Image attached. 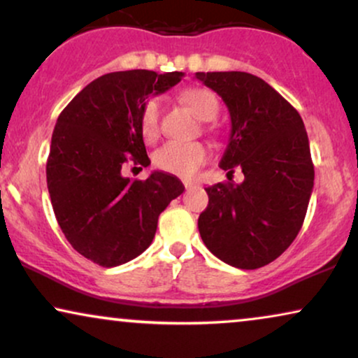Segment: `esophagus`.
Listing matches in <instances>:
<instances>
[{"label": "esophagus", "mask_w": 358, "mask_h": 358, "mask_svg": "<svg viewBox=\"0 0 358 358\" xmlns=\"http://www.w3.org/2000/svg\"><path fill=\"white\" fill-rule=\"evenodd\" d=\"M183 185H185V188H187V189H188V188H192L194 183H193V182H183Z\"/></svg>", "instance_id": "34e87169"}]
</instances>
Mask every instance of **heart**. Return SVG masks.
I'll return each instance as SVG.
<instances>
[{
    "label": "heart",
    "mask_w": 358,
    "mask_h": 358,
    "mask_svg": "<svg viewBox=\"0 0 358 358\" xmlns=\"http://www.w3.org/2000/svg\"><path fill=\"white\" fill-rule=\"evenodd\" d=\"M182 102L192 108V112L198 119L211 120L218 114L220 103L215 94L205 87H189L182 92ZM140 132L145 140H155L160 134V106L158 99L152 97L143 103L140 110ZM210 158V150L201 142H166L160 147L153 157V164L157 169L166 173L189 178L196 173L201 165L206 164Z\"/></svg>",
    "instance_id": "b5f03b06"
}]
</instances>
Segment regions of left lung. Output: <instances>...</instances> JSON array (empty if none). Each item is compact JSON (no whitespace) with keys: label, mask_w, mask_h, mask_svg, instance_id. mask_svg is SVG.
<instances>
[{"label":"left lung","mask_w":358,"mask_h":358,"mask_svg":"<svg viewBox=\"0 0 358 358\" xmlns=\"http://www.w3.org/2000/svg\"><path fill=\"white\" fill-rule=\"evenodd\" d=\"M223 99L231 134L220 169L239 166L243 183L205 188L198 218L203 243L239 269H257L291 246L304 223L314 188V164L299 112L278 90L248 72H196ZM231 180V178H229Z\"/></svg>","instance_id":"1"}]
</instances>
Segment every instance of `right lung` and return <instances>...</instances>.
Returning a JSON list of instances; mask_svg holds the SVG:
<instances>
[{
	"label": "right lung",
	"mask_w": 358,
	"mask_h": 358,
	"mask_svg": "<svg viewBox=\"0 0 358 358\" xmlns=\"http://www.w3.org/2000/svg\"><path fill=\"white\" fill-rule=\"evenodd\" d=\"M183 72L135 69L92 80L67 103L56 122L46 176L52 210L79 255L114 268L142 255L155 236L160 213L183 193L173 175L147 180L122 176L125 164L147 166L140 110Z\"/></svg>",
	"instance_id": "add662e5"
}]
</instances>
